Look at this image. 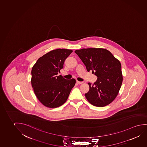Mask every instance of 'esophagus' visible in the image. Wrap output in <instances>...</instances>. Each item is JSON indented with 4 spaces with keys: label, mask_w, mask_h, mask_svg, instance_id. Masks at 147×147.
I'll return each mask as SVG.
<instances>
[{
    "label": "esophagus",
    "mask_w": 147,
    "mask_h": 147,
    "mask_svg": "<svg viewBox=\"0 0 147 147\" xmlns=\"http://www.w3.org/2000/svg\"><path fill=\"white\" fill-rule=\"evenodd\" d=\"M76 82L77 83H78V84H81V83H83V82H82V81H78V80H77Z\"/></svg>",
    "instance_id": "obj_1"
}]
</instances>
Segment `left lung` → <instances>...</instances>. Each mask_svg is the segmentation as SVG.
I'll return each instance as SVG.
<instances>
[{"mask_svg": "<svg viewBox=\"0 0 147 147\" xmlns=\"http://www.w3.org/2000/svg\"><path fill=\"white\" fill-rule=\"evenodd\" d=\"M88 72L92 71L98 77L85 94L87 100L94 106L102 107L112 102L121 86V65L111 52L104 49L89 48L76 50Z\"/></svg>", "mask_w": 147, "mask_h": 147, "instance_id": "8db88e82", "label": "left lung"}]
</instances>
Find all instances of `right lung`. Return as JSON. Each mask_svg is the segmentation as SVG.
<instances>
[{
	"label": "right lung",
	"mask_w": 147,
	"mask_h": 147,
	"mask_svg": "<svg viewBox=\"0 0 147 147\" xmlns=\"http://www.w3.org/2000/svg\"><path fill=\"white\" fill-rule=\"evenodd\" d=\"M71 49H55L39 58L31 71V84L36 97L45 106L57 108L66 102L75 79L58 76Z\"/></svg>",
	"instance_id": "1"
}]
</instances>
